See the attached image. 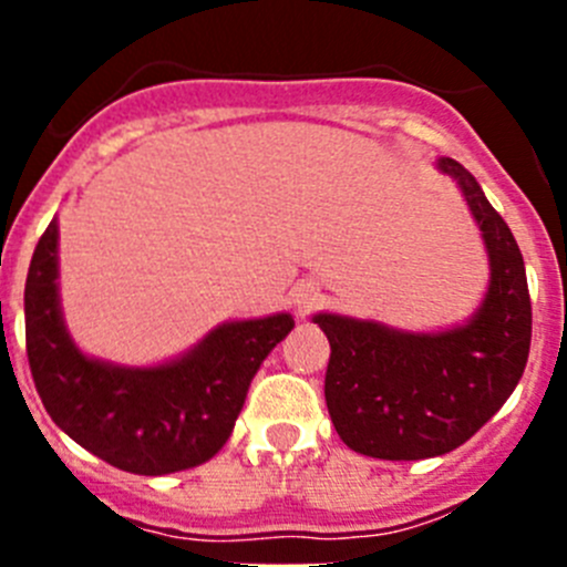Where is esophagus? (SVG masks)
I'll use <instances>...</instances> for the list:
<instances>
[{
  "label": "esophagus",
  "instance_id": "34e87169",
  "mask_svg": "<svg viewBox=\"0 0 567 567\" xmlns=\"http://www.w3.org/2000/svg\"><path fill=\"white\" fill-rule=\"evenodd\" d=\"M318 301H320V293L318 288H312V285H301V288L293 290V307L299 310V316H307Z\"/></svg>",
  "mask_w": 567,
  "mask_h": 567
}]
</instances>
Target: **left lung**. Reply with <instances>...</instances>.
Masks as SVG:
<instances>
[{
  "mask_svg": "<svg viewBox=\"0 0 567 567\" xmlns=\"http://www.w3.org/2000/svg\"><path fill=\"white\" fill-rule=\"evenodd\" d=\"M439 169L458 181L488 249V293L468 323L411 334L375 320L312 318L331 346L323 392L334 431L370 458L453 453L502 409L527 368L532 305L516 238L468 169L453 158H439Z\"/></svg>",
  "mask_w": 567,
  "mask_h": 567,
  "instance_id": "left-lung-1",
  "label": "left lung"
}]
</instances>
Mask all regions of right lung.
I'll use <instances>...</instances> for the list:
<instances>
[{
  "mask_svg": "<svg viewBox=\"0 0 567 567\" xmlns=\"http://www.w3.org/2000/svg\"><path fill=\"white\" fill-rule=\"evenodd\" d=\"M56 219L40 236L24 288L27 359L51 420L101 461L131 474L181 472L230 439L262 359L293 318L233 320L186 357L158 368H117L73 346L56 293Z\"/></svg>",
  "mask_w": 567,
  "mask_h": 567,
  "instance_id": "1",
  "label": "right lung"
}]
</instances>
